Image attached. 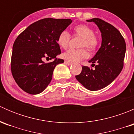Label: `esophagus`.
Segmentation results:
<instances>
[{"label":"esophagus","instance_id":"esophagus-1","mask_svg":"<svg viewBox=\"0 0 134 134\" xmlns=\"http://www.w3.org/2000/svg\"><path fill=\"white\" fill-rule=\"evenodd\" d=\"M65 64L68 65H72V62H69V61H67V60L65 61Z\"/></svg>","mask_w":134,"mask_h":134}]
</instances>
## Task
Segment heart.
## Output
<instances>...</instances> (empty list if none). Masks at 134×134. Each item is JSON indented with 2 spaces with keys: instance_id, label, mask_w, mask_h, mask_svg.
<instances>
[{
  "instance_id": "obj_1",
  "label": "heart",
  "mask_w": 134,
  "mask_h": 134,
  "mask_svg": "<svg viewBox=\"0 0 134 134\" xmlns=\"http://www.w3.org/2000/svg\"><path fill=\"white\" fill-rule=\"evenodd\" d=\"M74 34L76 36L82 37L80 43V47L86 48L88 50H94L98 45V40L94 35V31L88 26L80 25L74 28ZM71 35L67 30L60 32L58 37V43L61 47L66 48L69 45ZM88 56L87 51L84 48L69 49L63 54V57L67 60L72 62H79Z\"/></svg>"
}]
</instances>
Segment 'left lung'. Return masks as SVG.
Segmentation results:
<instances>
[{
  "label": "left lung",
  "mask_w": 134,
  "mask_h": 134,
  "mask_svg": "<svg viewBox=\"0 0 134 134\" xmlns=\"http://www.w3.org/2000/svg\"><path fill=\"white\" fill-rule=\"evenodd\" d=\"M94 22L100 30L102 44L95 56L89 62L92 67H82L76 76L77 80L90 91H97L110 84L122 71L126 52V43L119 31L108 23L98 18L87 20ZM96 63L97 65L94 63Z\"/></svg>",
  "instance_id": "obj_1"
}]
</instances>
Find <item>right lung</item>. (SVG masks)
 I'll return each mask as SVG.
<instances>
[{
  "label": "right lung",
  "instance_id": "obj_1",
  "mask_svg": "<svg viewBox=\"0 0 134 134\" xmlns=\"http://www.w3.org/2000/svg\"><path fill=\"white\" fill-rule=\"evenodd\" d=\"M71 23L70 19H43L27 27L16 38L11 71L16 83L25 92L37 94L44 91L56 66L64 62L56 58L61 54L57 40L60 32ZM44 58L55 59L45 63Z\"/></svg>",
  "mask_w": 134,
  "mask_h": 134
}]
</instances>
